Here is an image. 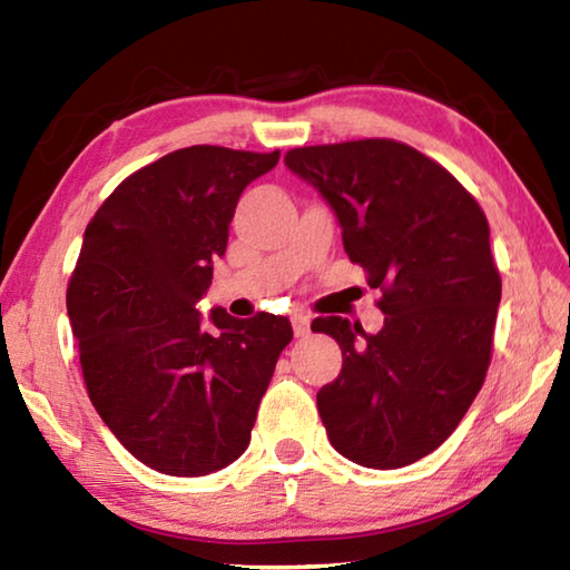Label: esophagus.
<instances>
[{
    "instance_id": "obj_1",
    "label": "esophagus",
    "mask_w": 570,
    "mask_h": 570,
    "mask_svg": "<svg viewBox=\"0 0 570 570\" xmlns=\"http://www.w3.org/2000/svg\"><path fill=\"white\" fill-rule=\"evenodd\" d=\"M292 326L296 336H308V332H312V320L306 314H292Z\"/></svg>"
}]
</instances>
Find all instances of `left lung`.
Instances as JSON below:
<instances>
[{"label":"left lung","instance_id":"1","mask_svg":"<svg viewBox=\"0 0 570 570\" xmlns=\"http://www.w3.org/2000/svg\"><path fill=\"white\" fill-rule=\"evenodd\" d=\"M286 168L326 200L350 262L382 288L384 326L314 320L342 350L316 394L334 450L397 470L445 442L485 382L500 304L490 228L478 200L404 142L294 148Z\"/></svg>","mask_w":570,"mask_h":570}]
</instances>
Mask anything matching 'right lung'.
Returning a JSON list of instances; mask_svg holds the SVG:
<instances>
[{"instance_id":"obj_1","label":"right lung","mask_w":570,"mask_h":570,"mask_svg":"<svg viewBox=\"0 0 570 570\" xmlns=\"http://www.w3.org/2000/svg\"><path fill=\"white\" fill-rule=\"evenodd\" d=\"M274 153L190 146L132 173L85 228L67 316L92 407L142 465L200 478L244 455L286 316L196 308L240 193Z\"/></svg>"}]
</instances>
